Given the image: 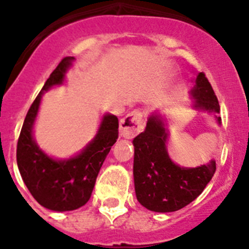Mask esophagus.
Here are the masks:
<instances>
[{
	"label": "esophagus",
	"instance_id": "esophagus-1",
	"mask_svg": "<svg viewBox=\"0 0 249 249\" xmlns=\"http://www.w3.org/2000/svg\"><path fill=\"white\" fill-rule=\"evenodd\" d=\"M144 126L143 114L140 111H133L123 117L120 122L121 136L124 138H133L140 133Z\"/></svg>",
	"mask_w": 249,
	"mask_h": 249
}]
</instances>
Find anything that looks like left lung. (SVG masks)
<instances>
[{
	"label": "left lung",
	"instance_id": "1",
	"mask_svg": "<svg viewBox=\"0 0 249 249\" xmlns=\"http://www.w3.org/2000/svg\"><path fill=\"white\" fill-rule=\"evenodd\" d=\"M192 94L197 108L218 113V100L203 72L196 78ZM166 138L163 123L152 114L146 129L133 140L136 196L142 206L153 212H175L190 204L203 192L215 172L214 160L197 168L176 166L167 153Z\"/></svg>",
	"mask_w": 249,
	"mask_h": 249
}]
</instances>
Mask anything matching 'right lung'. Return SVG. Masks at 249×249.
<instances>
[{
	"mask_svg": "<svg viewBox=\"0 0 249 249\" xmlns=\"http://www.w3.org/2000/svg\"><path fill=\"white\" fill-rule=\"evenodd\" d=\"M72 59L65 57L46 81L26 114L17 142V164L28 191L41 206L58 212L77 210L89 202L101 167L118 138V118L107 114L96 138L71 160H52L35 143L32 126L41 97L50 87L62 83Z\"/></svg>",
	"mask_w": 249,
	"mask_h": 249,
	"instance_id": "obj_1",
	"label": "right lung"
}]
</instances>
